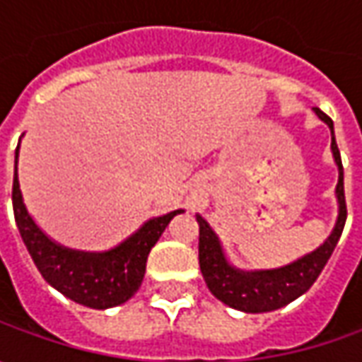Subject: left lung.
<instances>
[{
    "label": "left lung",
    "mask_w": 362,
    "mask_h": 362,
    "mask_svg": "<svg viewBox=\"0 0 362 362\" xmlns=\"http://www.w3.org/2000/svg\"><path fill=\"white\" fill-rule=\"evenodd\" d=\"M318 119L325 120L332 132V155L339 165V183H337V199H339V219L328 240L313 254L304 256L298 262L266 272H240L231 268L221 252L217 235L207 226L202 216H197L199 223V268H202L205 284L211 294L223 304L243 313H270L278 310L292 300L302 296L316 282L320 272L325 270L328 257L332 256L337 243L341 240L346 221V202H344V173L339 146L334 141V127L328 115L320 108H314Z\"/></svg>",
    "instance_id": "8db88e82"
}]
</instances>
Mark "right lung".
<instances>
[{"instance_id":"1","label":"right lung","mask_w":362,"mask_h":362,"mask_svg":"<svg viewBox=\"0 0 362 362\" xmlns=\"http://www.w3.org/2000/svg\"><path fill=\"white\" fill-rule=\"evenodd\" d=\"M18 151L20 145L16 148V171L11 189L13 216L21 240L44 280L58 292H62L66 298L88 308L105 310L127 302L143 282L151 247L157 243L169 221L177 214H181V209L146 221L127 242L105 254L68 250L44 235V231L35 226L28 214L18 181Z\"/></svg>"}]
</instances>
